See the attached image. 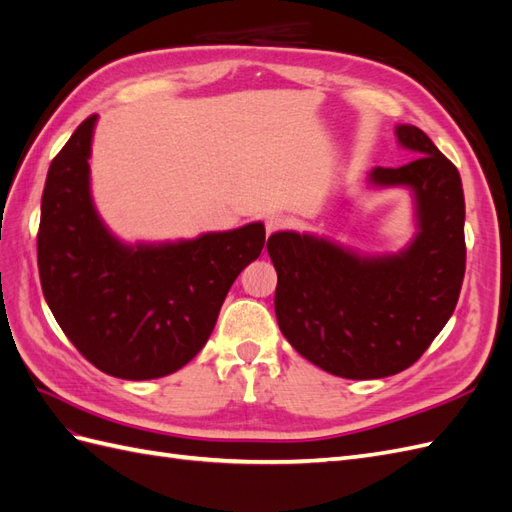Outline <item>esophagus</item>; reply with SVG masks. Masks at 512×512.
Listing matches in <instances>:
<instances>
[{"instance_id": "34e87169", "label": "esophagus", "mask_w": 512, "mask_h": 512, "mask_svg": "<svg viewBox=\"0 0 512 512\" xmlns=\"http://www.w3.org/2000/svg\"><path fill=\"white\" fill-rule=\"evenodd\" d=\"M265 226H267V235H273V232L286 230V228L290 226V220L286 218V215L275 213V215H269L267 222H265Z\"/></svg>"}]
</instances>
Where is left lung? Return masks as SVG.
Masks as SVG:
<instances>
[{
  "mask_svg": "<svg viewBox=\"0 0 512 512\" xmlns=\"http://www.w3.org/2000/svg\"><path fill=\"white\" fill-rule=\"evenodd\" d=\"M397 138L418 158L376 166L371 181L414 190L421 232L406 252L361 258L297 232L267 241L280 331L307 361L342 378H386L421 359L455 312L466 273L459 170L416 126H399Z\"/></svg>",
  "mask_w": 512,
  "mask_h": 512,
  "instance_id": "obj_1",
  "label": "left lung"
}]
</instances>
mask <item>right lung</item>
I'll return each mask as SVG.
<instances>
[{
    "label": "right lung",
    "instance_id": "1",
    "mask_svg": "<svg viewBox=\"0 0 512 512\" xmlns=\"http://www.w3.org/2000/svg\"><path fill=\"white\" fill-rule=\"evenodd\" d=\"M96 115L53 158L42 192L38 271L44 299L85 359L108 376L173 374L203 350L237 275L265 247L247 224L173 245L126 247L89 196Z\"/></svg>",
    "mask_w": 512,
    "mask_h": 512
}]
</instances>
